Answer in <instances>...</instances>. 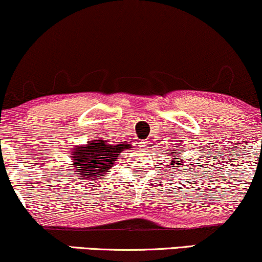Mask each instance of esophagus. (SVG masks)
<instances>
[{
    "instance_id": "1",
    "label": "esophagus",
    "mask_w": 262,
    "mask_h": 262,
    "mask_svg": "<svg viewBox=\"0 0 262 262\" xmlns=\"http://www.w3.org/2000/svg\"><path fill=\"white\" fill-rule=\"evenodd\" d=\"M149 144H150V141H149V140H144V141H141V143H140L141 149H143V150H146V149H147V146H149Z\"/></svg>"
}]
</instances>
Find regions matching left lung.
<instances>
[{
	"label": "left lung",
	"instance_id": "obj_1",
	"mask_svg": "<svg viewBox=\"0 0 262 262\" xmlns=\"http://www.w3.org/2000/svg\"><path fill=\"white\" fill-rule=\"evenodd\" d=\"M176 150H177V149H176ZM169 155H172V157H177L178 152H174V151H173V152H171V151H169ZM183 162H184V161H183V157L181 159V161H174V160H172V163H173V165H174V167H179V165H181V163H183ZM168 166H171V165H168Z\"/></svg>",
	"mask_w": 262,
	"mask_h": 262
}]
</instances>
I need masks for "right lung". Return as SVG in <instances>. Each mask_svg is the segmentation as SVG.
<instances>
[{
	"label": "right lung",
	"mask_w": 262,
	"mask_h": 262,
	"mask_svg": "<svg viewBox=\"0 0 262 262\" xmlns=\"http://www.w3.org/2000/svg\"><path fill=\"white\" fill-rule=\"evenodd\" d=\"M128 147H132L129 143L110 144L103 140H93L83 146L74 147L71 152L75 169H78L75 172H79L80 177L88 181L106 174L113 162L117 161L119 154Z\"/></svg>",
	"instance_id": "right-lung-1"
}]
</instances>
